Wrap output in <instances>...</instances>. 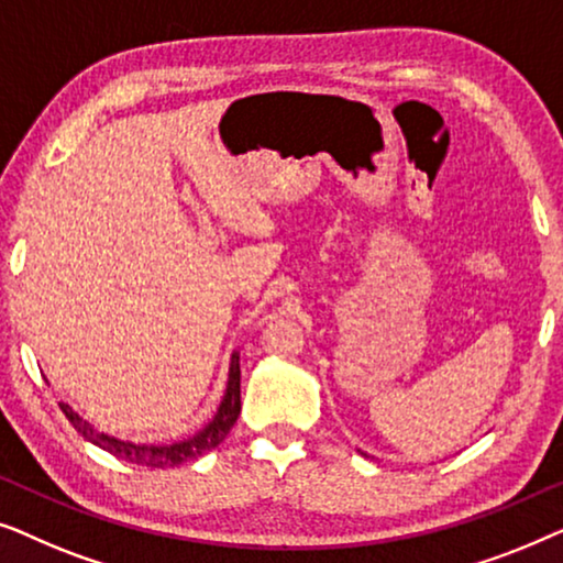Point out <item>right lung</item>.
<instances>
[{
    "mask_svg": "<svg viewBox=\"0 0 563 563\" xmlns=\"http://www.w3.org/2000/svg\"><path fill=\"white\" fill-rule=\"evenodd\" d=\"M60 410H64L68 422H71V426L79 430L87 441L99 445V449H104L107 453H112V456L130 461V464L151 466V468H172V466L187 464V461L205 456L207 451H212L214 445H220L230 433V428L235 426L238 415H241V358H238V353H233V358H230L228 389L218 407V415H214V418L207 422L197 435L187 438V441H179L172 445H143V443L120 441V438L99 433L97 428H91L87 420H81L79 412H74L68 405L60 402Z\"/></svg>",
    "mask_w": 563,
    "mask_h": 563,
    "instance_id": "obj_1",
    "label": "right lung"
}]
</instances>
